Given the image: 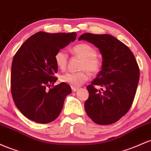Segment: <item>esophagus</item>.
<instances>
[{"label": "esophagus", "mask_w": 151, "mask_h": 151, "mask_svg": "<svg viewBox=\"0 0 151 151\" xmlns=\"http://www.w3.org/2000/svg\"><path fill=\"white\" fill-rule=\"evenodd\" d=\"M79 88H76V87H72V91L73 92H76V91H77L78 90Z\"/></svg>", "instance_id": "esophagus-1"}]
</instances>
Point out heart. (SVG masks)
I'll list each match as a JSON object with an SVG mask.
<instances>
[{"mask_svg": "<svg viewBox=\"0 0 151 151\" xmlns=\"http://www.w3.org/2000/svg\"><path fill=\"white\" fill-rule=\"evenodd\" d=\"M71 52L76 56L82 60L78 73H67L60 76L62 82L70 85L72 87H79L88 81L90 74L95 76L98 74L102 67V60L97 55L96 49L92 45L86 43H78L74 45ZM55 63L60 70H64L67 67L68 55L66 52L60 50L55 53Z\"/></svg>", "mask_w": 151, "mask_h": 151, "instance_id": "b5f03b06", "label": "heart"}]
</instances>
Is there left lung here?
Instances as JSON below:
<instances>
[{
    "label": "left lung",
    "mask_w": 151,
    "mask_h": 151,
    "mask_svg": "<svg viewBox=\"0 0 151 151\" xmlns=\"http://www.w3.org/2000/svg\"><path fill=\"white\" fill-rule=\"evenodd\" d=\"M78 40L93 44L103 56L102 70L86 88L89 97L85 102L86 112L97 124H113L125 116L133 104L139 67L129 48L112 35L86 33ZM96 85L104 87L103 92L98 91Z\"/></svg>",
    "instance_id": "obj_1"
}]
</instances>
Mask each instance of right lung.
<instances>
[{
  "mask_svg": "<svg viewBox=\"0 0 151 151\" xmlns=\"http://www.w3.org/2000/svg\"><path fill=\"white\" fill-rule=\"evenodd\" d=\"M76 33L38 32L23 43L13 57L11 89L16 107L28 119L48 123L56 119L71 88L53 86L58 78L55 53L76 38ZM52 87H50V86Z\"/></svg>",
  "mask_w": 151,
  "mask_h": 151,
  "instance_id": "right-lung-1",
  "label": "right lung"
}]
</instances>
